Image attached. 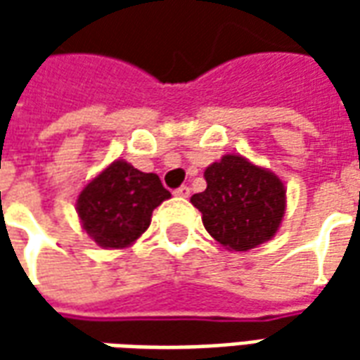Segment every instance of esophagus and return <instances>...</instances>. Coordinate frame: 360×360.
<instances>
[{"label":"esophagus","instance_id":"obj_1","mask_svg":"<svg viewBox=\"0 0 360 360\" xmlns=\"http://www.w3.org/2000/svg\"><path fill=\"white\" fill-rule=\"evenodd\" d=\"M173 195L179 196V198H187V196L191 195V188H188L187 185H183V187L175 188V191H173Z\"/></svg>","mask_w":360,"mask_h":360}]
</instances>
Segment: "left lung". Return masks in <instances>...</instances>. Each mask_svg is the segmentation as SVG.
I'll list each match as a JSON object with an SVG mask.
<instances>
[{"instance_id": "left-lung-1", "label": "left lung", "mask_w": 360, "mask_h": 360, "mask_svg": "<svg viewBox=\"0 0 360 360\" xmlns=\"http://www.w3.org/2000/svg\"><path fill=\"white\" fill-rule=\"evenodd\" d=\"M206 191L191 196L206 231L227 250H250L278 233L285 185L266 167L226 154L204 172Z\"/></svg>"}]
</instances>
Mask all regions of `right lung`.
<instances>
[{
  "mask_svg": "<svg viewBox=\"0 0 360 360\" xmlns=\"http://www.w3.org/2000/svg\"><path fill=\"white\" fill-rule=\"evenodd\" d=\"M169 196L156 173L139 172L125 160H115L82 188L77 214L96 245L125 249L148 229L154 208Z\"/></svg>",
  "mask_w": 360,
  "mask_h": 360,
  "instance_id": "obj_1",
  "label": "right lung"
}]
</instances>
